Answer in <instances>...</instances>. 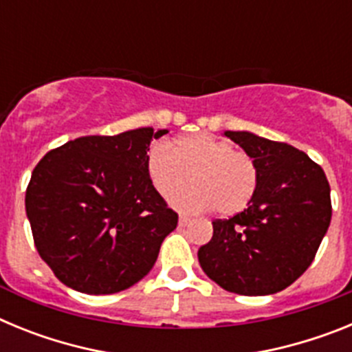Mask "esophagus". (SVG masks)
<instances>
[{
	"label": "esophagus",
	"mask_w": 352,
	"mask_h": 352,
	"mask_svg": "<svg viewBox=\"0 0 352 352\" xmlns=\"http://www.w3.org/2000/svg\"><path fill=\"white\" fill-rule=\"evenodd\" d=\"M178 223H179V227H186L188 223H190V219H188V217H185V214H179Z\"/></svg>",
	"instance_id": "34e87169"
}]
</instances>
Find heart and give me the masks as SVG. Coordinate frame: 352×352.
Listing matches in <instances>:
<instances>
[{
  "mask_svg": "<svg viewBox=\"0 0 352 352\" xmlns=\"http://www.w3.org/2000/svg\"><path fill=\"white\" fill-rule=\"evenodd\" d=\"M146 174L162 197H170L188 183L194 188L173 199L186 211L213 208L222 217L243 211L257 188V167L245 151L231 141L211 133H192L173 146L155 141L146 151Z\"/></svg>",
  "mask_w": 352,
  "mask_h": 352,
  "instance_id": "b5f03b06",
  "label": "heart"
}]
</instances>
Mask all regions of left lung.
Wrapping results in <instances>:
<instances>
[{
    "label": "left lung",
    "instance_id": "left-lung-1",
    "mask_svg": "<svg viewBox=\"0 0 352 352\" xmlns=\"http://www.w3.org/2000/svg\"><path fill=\"white\" fill-rule=\"evenodd\" d=\"M257 167L252 203L214 220L213 238L199 248L201 268L222 289L266 296L289 287L310 264L331 222L324 170L294 146L252 132H223Z\"/></svg>",
    "mask_w": 352,
    "mask_h": 352
}]
</instances>
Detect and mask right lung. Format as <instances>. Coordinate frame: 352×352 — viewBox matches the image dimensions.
<instances>
[{"label": "right lung", "instance_id": "1", "mask_svg": "<svg viewBox=\"0 0 352 352\" xmlns=\"http://www.w3.org/2000/svg\"><path fill=\"white\" fill-rule=\"evenodd\" d=\"M167 130L86 135L51 149L26 190L40 257L68 287L114 294L144 278L178 213L153 188L144 158Z\"/></svg>", "mask_w": 352, "mask_h": 352}]
</instances>
